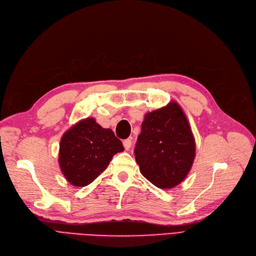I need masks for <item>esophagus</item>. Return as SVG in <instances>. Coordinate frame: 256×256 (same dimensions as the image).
Returning a JSON list of instances; mask_svg holds the SVG:
<instances>
[{
    "label": "esophagus",
    "instance_id": "34e87169",
    "mask_svg": "<svg viewBox=\"0 0 256 256\" xmlns=\"http://www.w3.org/2000/svg\"><path fill=\"white\" fill-rule=\"evenodd\" d=\"M123 144H124L125 150H129L130 147H131V144H132V142H131L130 138H127V140H125L123 142Z\"/></svg>",
    "mask_w": 256,
    "mask_h": 256
}]
</instances>
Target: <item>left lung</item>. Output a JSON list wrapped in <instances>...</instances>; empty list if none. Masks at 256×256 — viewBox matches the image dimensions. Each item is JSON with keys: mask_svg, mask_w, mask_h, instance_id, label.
Returning a JSON list of instances; mask_svg holds the SVG:
<instances>
[{"mask_svg": "<svg viewBox=\"0 0 256 256\" xmlns=\"http://www.w3.org/2000/svg\"><path fill=\"white\" fill-rule=\"evenodd\" d=\"M196 144L188 120L178 103L146 114L134 149L140 171L155 186L181 184L192 166Z\"/></svg>", "mask_w": 256, "mask_h": 256, "instance_id": "1", "label": "left lung"}]
</instances>
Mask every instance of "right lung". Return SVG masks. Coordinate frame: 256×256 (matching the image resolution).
I'll return each mask as SVG.
<instances>
[{
  "label": "right lung",
  "mask_w": 256,
  "mask_h": 256,
  "mask_svg": "<svg viewBox=\"0 0 256 256\" xmlns=\"http://www.w3.org/2000/svg\"><path fill=\"white\" fill-rule=\"evenodd\" d=\"M124 151L112 129L102 128L88 118L70 127L59 144L60 170L72 186H86L108 166L118 152Z\"/></svg>",
  "instance_id": "add662e5"
}]
</instances>
